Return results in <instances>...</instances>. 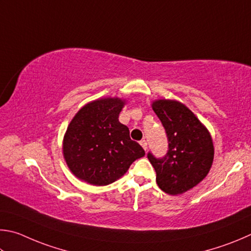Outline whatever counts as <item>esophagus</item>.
Here are the masks:
<instances>
[{
	"mask_svg": "<svg viewBox=\"0 0 251 251\" xmlns=\"http://www.w3.org/2000/svg\"><path fill=\"white\" fill-rule=\"evenodd\" d=\"M140 144H141V147L144 149V150L147 151V149H148V142L146 141V140H141V141H140Z\"/></svg>",
	"mask_w": 251,
	"mask_h": 251,
	"instance_id": "1",
	"label": "esophagus"
}]
</instances>
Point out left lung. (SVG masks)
<instances>
[{"instance_id":"1","label":"left lung","mask_w":251,"mask_h":251,"mask_svg":"<svg viewBox=\"0 0 251 251\" xmlns=\"http://www.w3.org/2000/svg\"><path fill=\"white\" fill-rule=\"evenodd\" d=\"M152 109L164 126L169 149L163 157L149 152L148 159L161 190L170 195L183 194L208 174L214 159L212 137L195 114L178 101L156 100Z\"/></svg>"}]
</instances>
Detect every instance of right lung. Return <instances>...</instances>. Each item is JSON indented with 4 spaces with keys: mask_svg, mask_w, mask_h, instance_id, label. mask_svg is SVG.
Instances as JSON below:
<instances>
[{
    "mask_svg": "<svg viewBox=\"0 0 251 251\" xmlns=\"http://www.w3.org/2000/svg\"><path fill=\"white\" fill-rule=\"evenodd\" d=\"M125 100L99 99L86 104L69 123L64 138V157L78 178L92 185H108L125 174L146 152L130 139L129 128L119 122Z\"/></svg>",
    "mask_w": 251,
    "mask_h": 251,
    "instance_id": "add662e5",
    "label": "right lung"
}]
</instances>
